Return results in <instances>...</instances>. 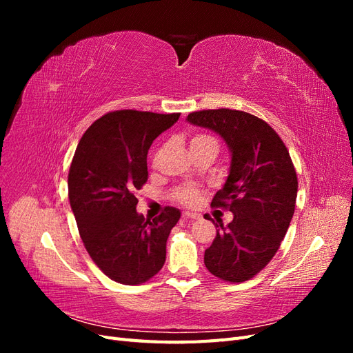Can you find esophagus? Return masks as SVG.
Returning a JSON list of instances; mask_svg holds the SVG:
<instances>
[{"mask_svg":"<svg viewBox=\"0 0 353 353\" xmlns=\"http://www.w3.org/2000/svg\"><path fill=\"white\" fill-rule=\"evenodd\" d=\"M183 218H185V219H199L200 215H199V213H193V212H184Z\"/></svg>","mask_w":353,"mask_h":353,"instance_id":"esophagus-1","label":"esophagus"}]
</instances>
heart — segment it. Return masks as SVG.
Listing matches in <instances>:
<instances>
[{"instance_id": "obj_1", "label": "heart", "mask_w": 353, "mask_h": 353, "mask_svg": "<svg viewBox=\"0 0 353 353\" xmlns=\"http://www.w3.org/2000/svg\"><path fill=\"white\" fill-rule=\"evenodd\" d=\"M190 145H191V148L212 147L218 152L216 138H213L212 135H206V134H199V135L191 138ZM199 199H200V190L196 188L194 185H183L181 188H178L175 193V200L183 203V205H185V206H194L199 201Z\"/></svg>"}]
</instances>
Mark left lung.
Segmentation results:
<instances>
[{"mask_svg": "<svg viewBox=\"0 0 353 353\" xmlns=\"http://www.w3.org/2000/svg\"><path fill=\"white\" fill-rule=\"evenodd\" d=\"M187 121L216 132L231 153L227 181L212 206L227 208L234 218L216 225L205 265L223 281L250 280L274 258L293 218L297 175L290 154L279 134L250 113L200 110Z\"/></svg>", "mask_w": 353, "mask_h": 353, "instance_id": "obj_1", "label": "left lung"}]
</instances>
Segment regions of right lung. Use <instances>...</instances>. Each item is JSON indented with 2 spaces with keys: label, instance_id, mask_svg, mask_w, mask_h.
Here are the masks:
<instances>
[{
  "label": "right lung",
  "instance_id": "obj_1",
  "mask_svg": "<svg viewBox=\"0 0 353 353\" xmlns=\"http://www.w3.org/2000/svg\"><path fill=\"white\" fill-rule=\"evenodd\" d=\"M178 119L179 113L112 112L85 131L74 152L70 206L85 249L113 281L145 283L165 263L166 240L181 212L168 206L145 221L134 193L147 183L148 148Z\"/></svg>",
  "mask_w": 353,
  "mask_h": 353
}]
</instances>
